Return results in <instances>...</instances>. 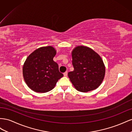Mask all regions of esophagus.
Returning <instances> with one entry per match:
<instances>
[{
  "instance_id": "1",
  "label": "esophagus",
  "mask_w": 132,
  "mask_h": 132,
  "mask_svg": "<svg viewBox=\"0 0 132 132\" xmlns=\"http://www.w3.org/2000/svg\"><path fill=\"white\" fill-rule=\"evenodd\" d=\"M67 71H66L65 72H64L63 73V75H64V76H65V77H67Z\"/></svg>"
}]
</instances>
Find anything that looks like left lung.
Masks as SVG:
<instances>
[{
	"label": "left lung",
	"instance_id": "8db88e82",
	"mask_svg": "<svg viewBox=\"0 0 132 132\" xmlns=\"http://www.w3.org/2000/svg\"><path fill=\"white\" fill-rule=\"evenodd\" d=\"M72 57L74 70L68 73V76L75 88L87 92L98 87L105 75L100 56L91 48L78 46L73 50Z\"/></svg>",
	"mask_w": 132,
	"mask_h": 132
}]
</instances>
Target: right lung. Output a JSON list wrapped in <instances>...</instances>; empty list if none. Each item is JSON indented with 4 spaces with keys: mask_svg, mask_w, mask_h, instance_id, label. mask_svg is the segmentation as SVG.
Masks as SVG:
<instances>
[{
    "mask_svg": "<svg viewBox=\"0 0 132 132\" xmlns=\"http://www.w3.org/2000/svg\"><path fill=\"white\" fill-rule=\"evenodd\" d=\"M56 54L50 46L41 47L30 55L24 62L22 73L26 85L36 92L51 91L63 75L53 58Z\"/></svg>",
    "mask_w": 132,
    "mask_h": 132,
    "instance_id": "1",
    "label": "right lung"
}]
</instances>
